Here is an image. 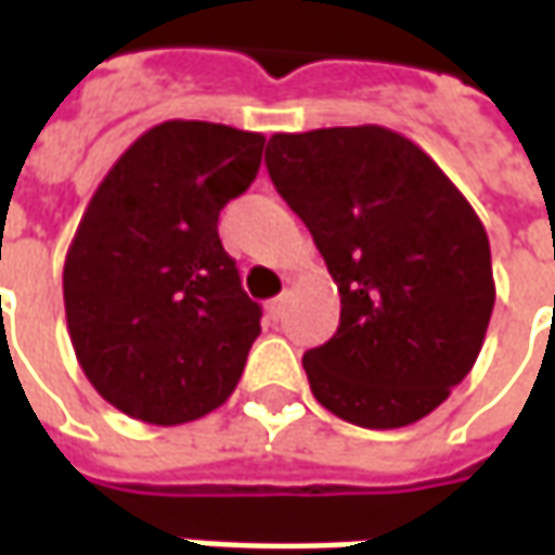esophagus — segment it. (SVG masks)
Listing matches in <instances>:
<instances>
[{
  "mask_svg": "<svg viewBox=\"0 0 555 555\" xmlns=\"http://www.w3.org/2000/svg\"><path fill=\"white\" fill-rule=\"evenodd\" d=\"M267 315H270L273 322H279V319L285 315V294H279V297H273V300L267 304Z\"/></svg>",
  "mask_w": 555,
  "mask_h": 555,
  "instance_id": "1",
  "label": "esophagus"
}]
</instances>
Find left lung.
Returning a JSON list of instances; mask_svg holds the SVG:
<instances>
[{
  "mask_svg": "<svg viewBox=\"0 0 555 555\" xmlns=\"http://www.w3.org/2000/svg\"><path fill=\"white\" fill-rule=\"evenodd\" d=\"M267 172L340 292L337 334L304 356L315 401L379 431L428 416L474 367L495 307L477 212L376 124L270 135Z\"/></svg>",
  "mask_w": 555,
  "mask_h": 555,
  "instance_id": "left-lung-1",
  "label": "left lung"
}]
</instances>
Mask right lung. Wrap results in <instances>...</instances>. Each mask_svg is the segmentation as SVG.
I'll return each mask as SVG.
<instances>
[{
  "mask_svg": "<svg viewBox=\"0 0 555 555\" xmlns=\"http://www.w3.org/2000/svg\"><path fill=\"white\" fill-rule=\"evenodd\" d=\"M263 135L167 120L108 169L63 267L78 364L112 406L182 425L221 406L261 334L218 240V215L255 182Z\"/></svg>",
  "mask_w": 555,
  "mask_h": 555,
  "instance_id": "obj_1",
  "label": "right lung"
}]
</instances>
